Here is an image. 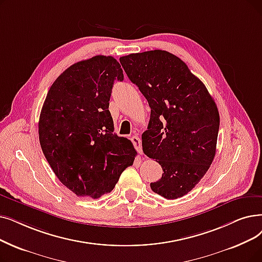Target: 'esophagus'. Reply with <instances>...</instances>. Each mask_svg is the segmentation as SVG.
<instances>
[{
	"instance_id": "1",
	"label": "esophagus",
	"mask_w": 262,
	"mask_h": 262,
	"mask_svg": "<svg viewBox=\"0 0 262 262\" xmlns=\"http://www.w3.org/2000/svg\"><path fill=\"white\" fill-rule=\"evenodd\" d=\"M130 140H132V142H133V144H134V146H135V149L137 150V152L140 154V155H142L143 153H142V145H141V139L138 137V136H133V137L130 138Z\"/></svg>"
}]
</instances>
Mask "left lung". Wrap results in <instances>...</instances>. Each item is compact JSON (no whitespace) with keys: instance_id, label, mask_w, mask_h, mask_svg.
<instances>
[{"instance_id":"obj_1","label":"left lung","mask_w":262,"mask_h":262,"mask_svg":"<svg viewBox=\"0 0 262 262\" xmlns=\"http://www.w3.org/2000/svg\"><path fill=\"white\" fill-rule=\"evenodd\" d=\"M129 80L151 108L142 134L143 153L163 168L151 189L166 199L183 197L207 173L215 153L220 113L200 79L165 50L120 58Z\"/></svg>"}]
</instances>
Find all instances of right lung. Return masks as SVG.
<instances>
[{
    "label": "right lung",
    "instance_id": "right-lung-1",
    "mask_svg": "<svg viewBox=\"0 0 262 262\" xmlns=\"http://www.w3.org/2000/svg\"><path fill=\"white\" fill-rule=\"evenodd\" d=\"M123 71L113 56L77 62L53 82L42 105V153L61 183L79 197L110 192L137 155L130 140L113 134L109 100Z\"/></svg>",
    "mask_w": 262,
    "mask_h": 262
}]
</instances>
